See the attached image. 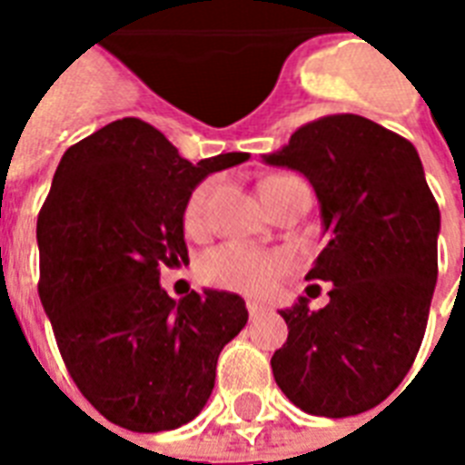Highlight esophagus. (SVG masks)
<instances>
[{
  "label": "esophagus",
  "mask_w": 465,
  "mask_h": 465,
  "mask_svg": "<svg viewBox=\"0 0 465 465\" xmlns=\"http://www.w3.org/2000/svg\"><path fill=\"white\" fill-rule=\"evenodd\" d=\"M261 313H265V306L255 304V302H248V316L258 318V316H261Z\"/></svg>",
  "instance_id": "esophagus-1"
}]
</instances>
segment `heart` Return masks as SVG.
I'll list each match as a JSON object with an SVG mask.
<instances>
[{
	"label": "heart",
	"instance_id": "1",
	"mask_svg": "<svg viewBox=\"0 0 465 465\" xmlns=\"http://www.w3.org/2000/svg\"><path fill=\"white\" fill-rule=\"evenodd\" d=\"M292 181L294 175H270L261 183L262 203L275 195L277 190ZM217 190V178H204L197 183L188 195L183 210V224L188 233H203L207 226V210L210 200ZM292 270V258L282 251H253L241 243H224L203 255L200 261V277L207 284L222 290L243 292V294H268L275 282Z\"/></svg>",
	"mask_w": 465,
	"mask_h": 465
}]
</instances>
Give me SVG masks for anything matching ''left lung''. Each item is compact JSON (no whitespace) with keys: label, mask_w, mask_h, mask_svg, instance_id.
I'll return each instance as SVG.
<instances>
[{"label":"left lung","mask_w":465,"mask_h":465,"mask_svg":"<svg viewBox=\"0 0 465 465\" xmlns=\"http://www.w3.org/2000/svg\"><path fill=\"white\" fill-rule=\"evenodd\" d=\"M262 159L309 178L331 239L306 275L332 282L331 302L280 311L290 335L270 360L277 386L309 415L371 411L411 371L437 284L440 207L422 161L405 137L352 113L306 123Z\"/></svg>","instance_id":"1"}]
</instances>
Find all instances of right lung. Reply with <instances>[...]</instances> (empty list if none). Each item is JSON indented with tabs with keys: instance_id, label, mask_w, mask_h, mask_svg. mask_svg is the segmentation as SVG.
<instances>
[{
	"instance_id": "add662e5",
	"label": "right lung",
	"mask_w": 465,
	"mask_h": 465,
	"mask_svg": "<svg viewBox=\"0 0 465 465\" xmlns=\"http://www.w3.org/2000/svg\"><path fill=\"white\" fill-rule=\"evenodd\" d=\"M246 152L190 163L144 120L123 118L64 152L38 214L43 302L76 389L113 425L163 432L203 411L219 352L246 325L232 292L161 290L188 261L183 210L197 183Z\"/></svg>"
}]
</instances>
